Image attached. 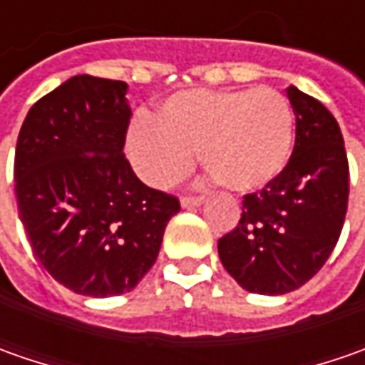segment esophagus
<instances>
[{"mask_svg":"<svg viewBox=\"0 0 365 365\" xmlns=\"http://www.w3.org/2000/svg\"><path fill=\"white\" fill-rule=\"evenodd\" d=\"M205 203V197L203 195H197V197H182V201L180 205L185 207V209H195V207H201Z\"/></svg>","mask_w":365,"mask_h":365,"instance_id":"34e87169","label":"esophagus"}]
</instances>
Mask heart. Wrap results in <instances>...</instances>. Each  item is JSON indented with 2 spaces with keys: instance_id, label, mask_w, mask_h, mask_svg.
<instances>
[{
  "instance_id": "obj_1",
  "label": "heart",
  "mask_w": 365,
  "mask_h": 365,
  "mask_svg": "<svg viewBox=\"0 0 365 365\" xmlns=\"http://www.w3.org/2000/svg\"><path fill=\"white\" fill-rule=\"evenodd\" d=\"M294 142V113L274 89H197L176 93L154 121H133L128 156L154 187L189 175L195 154L221 187L252 192L287 168Z\"/></svg>"
}]
</instances>
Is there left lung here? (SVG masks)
<instances>
[{"label":"left lung","mask_w":365,"mask_h":365,"mask_svg":"<svg viewBox=\"0 0 365 365\" xmlns=\"http://www.w3.org/2000/svg\"><path fill=\"white\" fill-rule=\"evenodd\" d=\"M297 140L287 168L244 197L237 227L219 240L221 264L247 292L287 294L315 276L337 244L349 197L344 135L315 97L288 87Z\"/></svg>","instance_id":"obj_1"}]
</instances>
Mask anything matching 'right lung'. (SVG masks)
<instances>
[{"instance_id":"1","label":"right lung","mask_w":365,"mask_h":365,"mask_svg":"<svg viewBox=\"0 0 365 365\" xmlns=\"http://www.w3.org/2000/svg\"><path fill=\"white\" fill-rule=\"evenodd\" d=\"M125 93L123 81L71 77L30 107L16 146L18 211L36 258L56 282L95 299L135 288L180 211L125 160Z\"/></svg>"}]
</instances>
